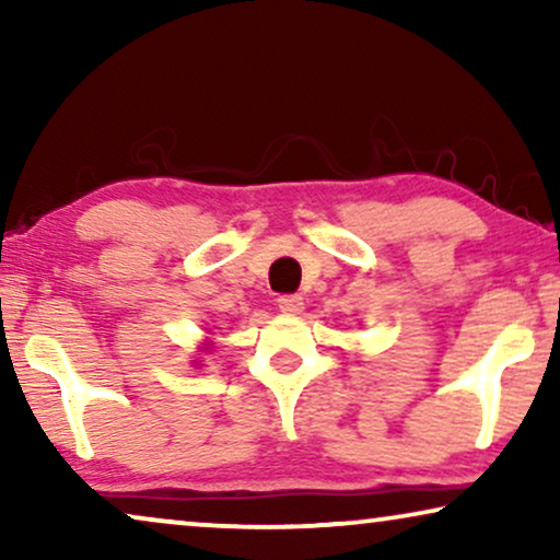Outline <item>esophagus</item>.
<instances>
[{"mask_svg": "<svg viewBox=\"0 0 560 560\" xmlns=\"http://www.w3.org/2000/svg\"><path fill=\"white\" fill-rule=\"evenodd\" d=\"M278 308L282 313H288V316H295V313L303 311V298L301 295H280L278 298Z\"/></svg>", "mask_w": 560, "mask_h": 560, "instance_id": "esophagus-1", "label": "esophagus"}]
</instances>
